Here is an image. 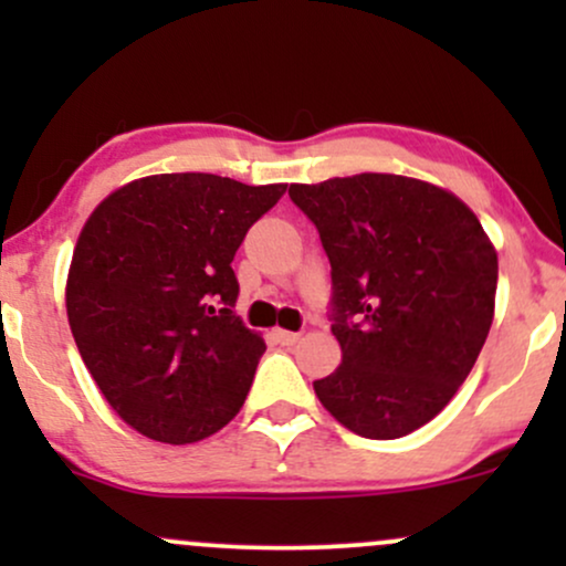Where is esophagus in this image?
<instances>
[{
    "label": "esophagus",
    "mask_w": 566,
    "mask_h": 566,
    "mask_svg": "<svg viewBox=\"0 0 566 566\" xmlns=\"http://www.w3.org/2000/svg\"><path fill=\"white\" fill-rule=\"evenodd\" d=\"M276 340L282 343V346H295L297 340H301V333H290V329H276Z\"/></svg>",
    "instance_id": "1"
}]
</instances>
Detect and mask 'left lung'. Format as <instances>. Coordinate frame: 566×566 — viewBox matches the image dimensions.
<instances>
[{"label":"left lung","instance_id":"obj_1","mask_svg":"<svg viewBox=\"0 0 566 566\" xmlns=\"http://www.w3.org/2000/svg\"><path fill=\"white\" fill-rule=\"evenodd\" d=\"M333 265L343 361L314 391L367 439L418 431L450 405L495 316L497 252L447 188L388 172L292 184Z\"/></svg>","mask_w":566,"mask_h":566}]
</instances>
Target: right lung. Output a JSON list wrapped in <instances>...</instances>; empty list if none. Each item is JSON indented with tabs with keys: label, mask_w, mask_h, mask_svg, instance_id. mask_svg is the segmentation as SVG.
Instances as JSON below:
<instances>
[{
	"label": "right lung",
	"mask_w": 566,
	"mask_h": 566,
	"mask_svg": "<svg viewBox=\"0 0 566 566\" xmlns=\"http://www.w3.org/2000/svg\"><path fill=\"white\" fill-rule=\"evenodd\" d=\"M287 184L165 172L108 193L82 226L66 314L82 361L129 428L193 444L239 412L263 337L233 314L231 261Z\"/></svg>",
	"instance_id": "1"
}]
</instances>
